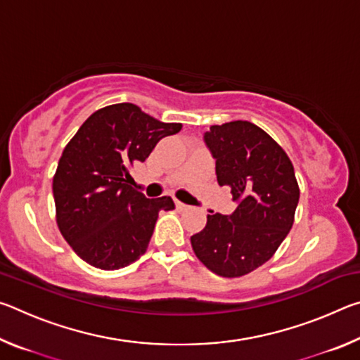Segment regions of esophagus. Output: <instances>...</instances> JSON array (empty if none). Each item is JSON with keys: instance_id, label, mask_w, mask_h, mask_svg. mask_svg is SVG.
Here are the masks:
<instances>
[{"instance_id": "34e87169", "label": "esophagus", "mask_w": 360, "mask_h": 360, "mask_svg": "<svg viewBox=\"0 0 360 360\" xmlns=\"http://www.w3.org/2000/svg\"><path fill=\"white\" fill-rule=\"evenodd\" d=\"M174 205H176V210H178V211H184V210H187V208H188L187 205H184L182 202H179V200H176Z\"/></svg>"}]
</instances>
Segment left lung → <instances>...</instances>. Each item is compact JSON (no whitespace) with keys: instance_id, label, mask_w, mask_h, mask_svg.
<instances>
[{"instance_id":"8db88e82","label":"left lung","mask_w":360,"mask_h":360,"mask_svg":"<svg viewBox=\"0 0 360 360\" xmlns=\"http://www.w3.org/2000/svg\"><path fill=\"white\" fill-rule=\"evenodd\" d=\"M203 138L216 158L219 186L231 188L238 206L230 216L208 214L205 229L191 236L193 252L219 276H245L273 257L292 229L300 198L294 165L248 120L212 125Z\"/></svg>"}]
</instances>
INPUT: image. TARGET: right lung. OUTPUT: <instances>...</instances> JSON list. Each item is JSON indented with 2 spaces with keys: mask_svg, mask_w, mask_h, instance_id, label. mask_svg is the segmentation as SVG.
<instances>
[{
  "mask_svg": "<svg viewBox=\"0 0 360 360\" xmlns=\"http://www.w3.org/2000/svg\"><path fill=\"white\" fill-rule=\"evenodd\" d=\"M181 129L131 103H117L95 111L66 144L52 191L58 229L82 260L119 270L146 252L158 211H172L174 203L135 191L129 168Z\"/></svg>",
  "mask_w": 360,
  "mask_h": 360,
  "instance_id": "add662e5",
  "label": "right lung"
}]
</instances>
